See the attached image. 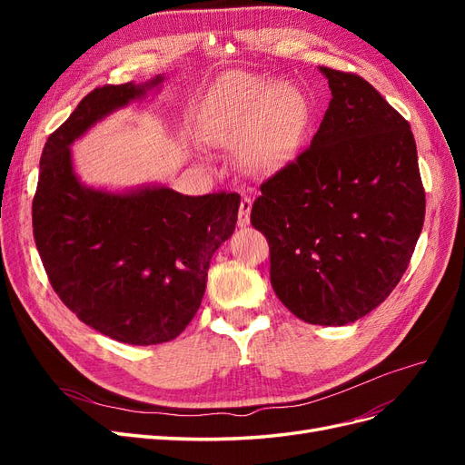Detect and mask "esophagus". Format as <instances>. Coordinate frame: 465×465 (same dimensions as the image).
<instances>
[{
	"label": "esophagus",
	"instance_id": "obj_1",
	"mask_svg": "<svg viewBox=\"0 0 465 465\" xmlns=\"http://www.w3.org/2000/svg\"><path fill=\"white\" fill-rule=\"evenodd\" d=\"M250 211H252V198L244 195L241 200V209H238V227H246V224H250Z\"/></svg>",
	"mask_w": 465,
	"mask_h": 465
}]
</instances>
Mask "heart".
Segmentation results:
<instances>
[{"label":"heart","instance_id":"heart-1","mask_svg":"<svg viewBox=\"0 0 465 465\" xmlns=\"http://www.w3.org/2000/svg\"><path fill=\"white\" fill-rule=\"evenodd\" d=\"M311 125L306 96L285 83L238 75L223 83L207 106L203 134L219 145H242L252 174H272L297 154Z\"/></svg>","mask_w":465,"mask_h":465}]
</instances>
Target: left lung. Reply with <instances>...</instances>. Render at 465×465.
<instances>
[{"label":"left lung","mask_w":465,"mask_h":465,"mask_svg":"<svg viewBox=\"0 0 465 465\" xmlns=\"http://www.w3.org/2000/svg\"><path fill=\"white\" fill-rule=\"evenodd\" d=\"M331 91L312 143L260 186L272 287L316 326L367 316L396 289L425 221L410 124L369 81L320 67Z\"/></svg>","instance_id":"obj_1"}]
</instances>
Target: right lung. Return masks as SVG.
Instances as JSON below:
<instances>
[{"instance_id": "obj_1", "label": "right lung", "mask_w": 465, "mask_h": 465, "mask_svg": "<svg viewBox=\"0 0 465 465\" xmlns=\"http://www.w3.org/2000/svg\"><path fill=\"white\" fill-rule=\"evenodd\" d=\"M163 81L104 85L83 98L48 137L33 200L35 242L54 291L81 322L130 345L164 343L186 330L241 205L238 193L193 198L154 184L108 192L75 174V139Z\"/></svg>"}]
</instances>
